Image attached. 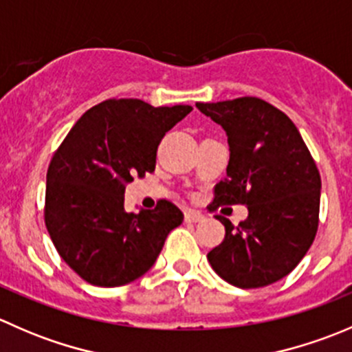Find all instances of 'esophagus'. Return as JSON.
<instances>
[{"mask_svg": "<svg viewBox=\"0 0 352 352\" xmlns=\"http://www.w3.org/2000/svg\"><path fill=\"white\" fill-rule=\"evenodd\" d=\"M204 219V214L196 209H186V221L187 223H201Z\"/></svg>", "mask_w": 352, "mask_h": 352, "instance_id": "1", "label": "esophagus"}]
</instances>
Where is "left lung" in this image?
<instances>
[{"label": "left lung", "mask_w": 352, "mask_h": 352, "mask_svg": "<svg viewBox=\"0 0 352 352\" xmlns=\"http://www.w3.org/2000/svg\"><path fill=\"white\" fill-rule=\"evenodd\" d=\"M226 131L230 162L208 206L245 204L248 218L225 225V240L208 254L216 274L243 289L289 274L314 243L320 211V173L293 120L257 97L196 104Z\"/></svg>", "instance_id": "left-lung-1"}]
</instances>
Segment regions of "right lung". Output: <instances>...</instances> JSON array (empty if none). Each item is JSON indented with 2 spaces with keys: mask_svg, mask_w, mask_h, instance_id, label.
Instances as JSON below:
<instances>
[{
  "mask_svg": "<svg viewBox=\"0 0 352 352\" xmlns=\"http://www.w3.org/2000/svg\"><path fill=\"white\" fill-rule=\"evenodd\" d=\"M190 110L109 98L88 109L52 155L45 226L63 261L90 285L141 278L182 223L184 212L165 199L155 209L126 212L124 190L136 175L155 172L158 144Z\"/></svg>",
  "mask_w": 352,
  "mask_h": 352,
  "instance_id": "add662e5",
  "label": "right lung"
}]
</instances>
